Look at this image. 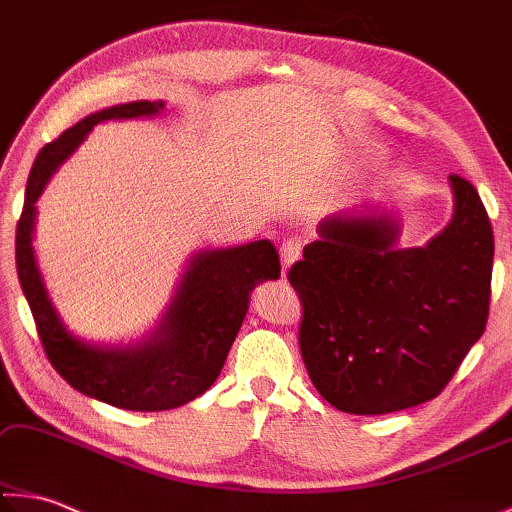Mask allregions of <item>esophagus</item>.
Returning a JSON list of instances; mask_svg holds the SVG:
<instances>
[{"label": "esophagus", "instance_id": "34e87169", "mask_svg": "<svg viewBox=\"0 0 512 512\" xmlns=\"http://www.w3.org/2000/svg\"><path fill=\"white\" fill-rule=\"evenodd\" d=\"M280 257H282V273H287L293 262H298L300 259V244L298 241H284L282 248H280Z\"/></svg>", "mask_w": 512, "mask_h": 512}]
</instances>
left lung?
<instances>
[{
  "instance_id": "8db88e82",
  "label": "left lung",
  "mask_w": 512,
  "mask_h": 512,
  "mask_svg": "<svg viewBox=\"0 0 512 512\" xmlns=\"http://www.w3.org/2000/svg\"><path fill=\"white\" fill-rule=\"evenodd\" d=\"M454 214L424 246L366 201L325 216L291 266L300 352L334 409L384 415L440 395L488 323L495 237L476 189L449 176Z\"/></svg>"
}]
</instances>
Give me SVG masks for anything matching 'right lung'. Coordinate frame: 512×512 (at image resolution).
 <instances>
[{
  "mask_svg": "<svg viewBox=\"0 0 512 512\" xmlns=\"http://www.w3.org/2000/svg\"><path fill=\"white\" fill-rule=\"evenodd\" d=\"M162 110L164 101L119 103L83 117L47 144L33 162L15 232L17 277L51 366L79 393L126 411H167L203 395L237 339L250 293L264 280L280 277V257L268 239L203 248L187 259L169 305L142 339L126 345L94 343L60 318L33 248L38 198L94 126L110 119L158 117Z\"/></svg>",
  "mask_w": 512,
  "mask_h": 512,
  "instance_id": "add662e5",
  "label": "right lung"
}]
</instances>
